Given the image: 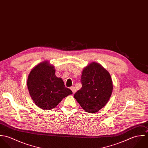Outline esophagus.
Returning a JSON list of instances; mask_svg holds the SVG:
<instances>
[{"label":"esophagus","instance_id":"esophagus-1","mask_svg":"<svg viewBox=\"0 0 148 148\" xmlns=\"http://www.w3.org/2000/svg\"><path fill=\"white\" fill-rule=\"evenodd\" d=\"M70 89H71V90L72 91L73 93H75L76 92V88H75L74 86H72V87H71V88H70Z\"/></svg>","mask_w":148,"mask_h":148}]
</instances>
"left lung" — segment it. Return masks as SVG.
Returning <instances> with one entry per match:
<instances>
[{
    "label": "left lung",
    "mask_w": 148,
    "mask_h": 148,
    "mask_svg": "<svg viewBox=\"0 0 148 148\" xmlns=\"http://www.w3.org/2000/svg\"><path fill=\"white\" fill-rule=\"evenodd\" d=\"M82 87L74 97L86 112L93 113L106 106L113 90L111 76L101 64L92 62L83 70Z\"/></svg>",
    "instance_id": "obj_1"
}]
</instances>
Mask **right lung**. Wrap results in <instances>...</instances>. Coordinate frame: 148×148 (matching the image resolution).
Here are the masks:
<instances>
[{
    "label": "right lung",
    "mask_w": 148,
    "mask_h": 148,
    "mask_svg": "<svg viewBox=\"0 0 148 148\" xmlns=\"http://www.w3.org/2000/svg\"><path fill=\"white\" fill-rule=\"evenodd\" d=\"M27 85L34 103L43 110L52 109L72 94L65 86L62 79L56 77L54 66L48 61L38 64L31 70Z\"/></svg>",
    "instance_id": "1"
}]
</instances>
